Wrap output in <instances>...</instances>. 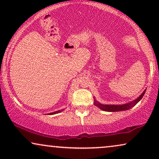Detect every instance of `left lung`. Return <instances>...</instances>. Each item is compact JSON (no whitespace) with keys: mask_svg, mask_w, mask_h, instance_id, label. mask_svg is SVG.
Returning a JSON list of instances; mask_svg holds the SVG:
<instances>
[{"mask_svg":"<svg viewBox=\"0 0 159 159\" xmlns=\"http://www.w3.org/2000/svg\"><path fill=\"white\" fill-rule=\"evenodd\" d=\"M145 93V90L139 96L136 100H134V101L129 103L127 104H125V105H103V104H101L98 102L96 101L95 100L94 104L95 106H97L98 107H99L101 110L106 111H111V112H114V111H126L132 107H133L134 106H135V104L138 103L139 101L142 99Z\"/></svg>","mask_w":159,"mask_h":159,"instance_id":"1","label":"left lung"}]
</instances>
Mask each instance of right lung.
I'll return each instance as SVG.
<instances>
[{"label": "right lung", "mask_w": 159, "mask_h": 159, "mask_svg": "<svg viewBox=\"0 0 159 159\" xmlns=\"http://www.w3.org/2000/svg\"><path fill=\"white\" fill-rule=\"evenodd\" d=\"M61 111H63V110H61V111H55V112L51 113V114H50V115H51V114H58V113L61 112Z\"/></svg>", "instance_id": "right-lung-1"}]
</instances>
